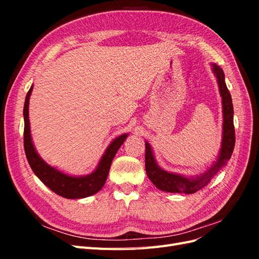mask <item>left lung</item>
<instances>
[{"label": "left lung", "instance_id": "left-lung-1", "mask_svg": "<svg viewBox=\"0 0 259 259\" xmlns=\"http://www.w3.org/2000/svg\"><path fill=\"white\" fill-rule=\"evenodd\" d=\"M213 71L217 77L219 92L223 99V112H224V124H223V142L219 156L215 164H213L206 173L198 176L197 178H187L182 175H177L160 168L156 164L151 150V147L146 142V154H145V165L149 179L152 184L162 191L166 192H178L191 194L200 190L201 188L206 186L211 177L221 169L227 163L233 152L234 144H236V132L233 125V105L229 90L227 89L225 82V74L223 69L217 65H213Z\"/></svg>", "mask_w": 259, "mask_h": 259}]
</instances>
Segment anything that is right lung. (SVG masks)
Segmentation results:
<instances>
[{
	"label": "right lung",
	"instance_id": "1",
	"mask_svg": "<svg viewBox=\"0 0 259 259\" xmlns=\"http://www.w3.org/2000/svg\"><path fill=\"white\" fill-rule=\"evenodd\" d=\"M33 85L27 93L25 107H23V117H25V130H23V147L29 165L33 173L40 178L41 182L48 186L52 191L67 199H81L97 193L104 187L112 160L119 148L126 139L127 134H123L115 138L107 148L105 154L101 158L95 171L88 176L72 177L66 175L46 164L36 153L30 134L29 123V99Z\"/></svg>",
	"mask_w": 259,
	"mask_h": 259
}]
</instances>
